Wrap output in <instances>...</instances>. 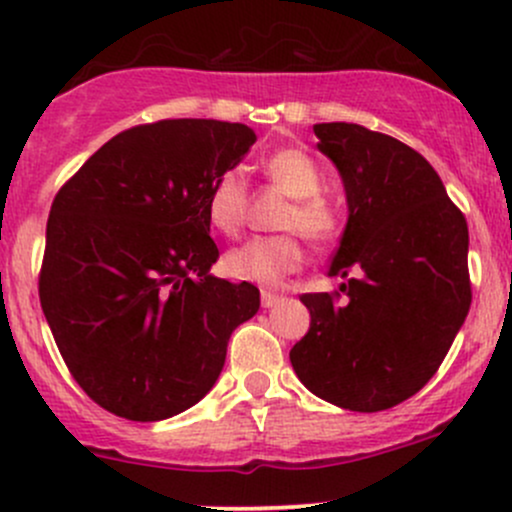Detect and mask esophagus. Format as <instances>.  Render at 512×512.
Here are the masks:
<instances>
[{
  "label": "esophagus",
  "mask_w": 512,
  "mask_h": 512,
  "mask_svg": "<svg viewBox=\"0 0 512 512\" xmlns=\"http://www.w3.org/2000/svg\"><path fill=\"white\" fill-rule=\"evenodd\" d=\"M260 299H262V306H265V308H272V306H277L279 301H282V296L274 294V291H262Z\"/></svg>",
  "instance_id": "34e87169"
}]
</instances>
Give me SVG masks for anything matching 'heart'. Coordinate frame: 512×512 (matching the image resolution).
<instances>
[{"label": "heart", "mask_w": 512, "mask_h": 512, "mask_svg": "<svg viewBox=\"0 0 512 512\" xmlns=\"http://www.w3.org/2000/svg\"><path fill=\"white\" fill-rule=\"evenodd\" d=\"M267 177L291 196L282 226L299 230L311 240H325L338 228V218L323 199V170L311 155L299 148H284L267 157ZM206 216L223 235H238L247 216V184L238 170H228L213 179L206 196ZM303 265V247L291 233L250 238L223 257V269L238 282L277 286Z\"/></svg>", "instance_id": "obj_1"}]
</instances>
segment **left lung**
I'll use <instances>...</instances> for the list:
<instances>
[{
    "label": "left lung",
    "mask_w": 512,
    "mask_h": 512,
    "mask_svg": "<svg viewBox=\"0 0 512 512\" xmlns=\"http://www.w3.org/2000/svg\"><path fill=\"white\" fill-rule=\"evenodd\" d=\"M347 196V226L328 277L347 301L303 294L311 328L289 359L308 391L376 413L437 372L471 306L469 228L440 174L401 140L357 123H316Z\"/></svg>",
    "instance_id": "8db88e82"
}]
</instances>
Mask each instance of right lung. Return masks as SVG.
I'll list each match as a JSON object with an SVG mask.
<instances>
[{"label": "right lung", "mask_w": 512, "mask_h": 512, "mask_svg": "<svg viewBox=\"0 0 512 512\" xmlns=\"http://www.w3.org/2000/svg\"><path fill=\"white\" fill-rule=\"evenodd\" d=\"M257 136L243 123L167 119L104 143L50 206L38 294L84 393L140 423L199 403L230 333L260 308L218 260L206 196Z\"/></svg>", "instance_id": "add662e5"}]
</instances>
